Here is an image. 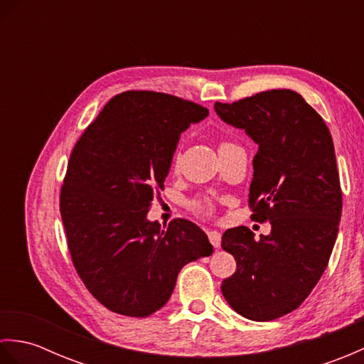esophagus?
<instances>
[{"mask_svg": "<svg viewBox=\"0 0 364 364\" xmlns=\"http://www.w3.org/2000/svg\"><path fill=\"white\" fill-rule=\"evenodd\" d=\"M208 239H210V242L213 244L214 249H219L220 241H222V236L219 231H208Z\"/></svg>", "mask_w": 364, "mask_h": 364, "instance_id": "34e87169", "label": "esophagus"}]
</instances>
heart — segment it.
<instances>
[{
    "label": "heart",
    "mask_w": 364,
    "mask_h": 364,
    "mask_svg": "<svg viewBox=\"0 0 364 364\" xmlns=\"http://www.w3.org/2000/svg\"><path fill=\"white\" fill-rule=\"evenodd\" d=\"M228 145H231V144L230 142H222L219 149H222V146H228ZM173 162H175V164L178 162V153H175ZM192 210H194L198 214H206L208 215V214L213 213V203L210 202V200H196V202L192 203Z\"/></svg>",
    "instance_id": "b5f03b06"
}]
</instances>
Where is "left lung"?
Masks as SVG:
<instances>
[{"mask_svg":"<svg viewBox=\"0 0 364 364\" xmlns=\"http://www.w3.org/2000/svg\"><path fill=\"white\" fill-rule=\"evenodd\" d=\"M214 109L258 144L249 206L253 220L272 227L258 241L247 227L223 233L236 272L220 289L244 318L274 321L310 296L333 250L343 210L333 141L321 115L289 89L218 102Z\"/></svg>","mask_w":364,"mask_h":364,"instance_id":"8db88e82","label":"left lung"}]
</instances>
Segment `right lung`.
<instances>
[{
	"instance_id": "obj_1",
	"label": "right lung",
	"mask_w": 364,
	"mask_h": 364,
	"mask_svg": "<svg viewBox=\"0 0 364 364\" xmlns=\"http://www.w3.org/2000/svg\"><path fill=\"white\" fill-rule=\"evenodd\" d=\"M210 111L150 90L115 95L75 144L59 210L73 266L107 310L146 318L167 304L184 264L210 257L202 228L146 220L178 139Z\"/></svg>"
}]
</instances>
